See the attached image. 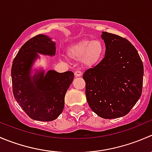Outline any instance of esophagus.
<instances>
[{
  "label": "esophagus",
  "mask_w": 152,
  "mask_h": 152,
  "mask_svg": "<svg viewBox=\"0 0 152 152\" xmlns=\"http://www.w3.org/2000/svg\"><path fill=\"white\" fill-rule=\"evenodd\" d=\"M82 75V73L81 70H76V72H75V76H76V77H79V76H81Z\"/></svg>",
  "instance_id": "1"
}]
</instances>
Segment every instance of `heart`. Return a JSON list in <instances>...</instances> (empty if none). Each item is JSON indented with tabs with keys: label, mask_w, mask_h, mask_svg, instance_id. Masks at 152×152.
I'll use <instances>...</instances> for the list:
<instances>
[{
	"label": "heart",
	"mask_w": 152,
	"mask_h": 152,
	"mask_svg": "<svg viewBox=\"0 0 152 152\" xmlns=\"http://www.w3.org/2000/svg\"><path fill=\"white\" fill-rule=\"evenodd\" d=\"M104 52V46L102 41L82 40L68 48V54L74 59H82L87 67L96 65L102 59Z\"/></svg>",
	"instance_id": "heart-1"
}]
</instances>
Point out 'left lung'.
Instances as JSON below:
<instances>
[{
	"instance_id": "8db88e82",
	"label": "left lung",
	"mask_w": 152,
	"mask_h": 152,
	"mask_svg": "<svg viewBox=\"0 0 152 152\" xmlns=\"http://www.w3.org/2000/svg\"><path fill=\"white\" fill-rule=\"evenodd\" d=\"M104 59L83 74L87 103L105 119L128 114L141 96L143 65L134 45L125 38L103 31Z\"/></svg>"
}]
</instances>
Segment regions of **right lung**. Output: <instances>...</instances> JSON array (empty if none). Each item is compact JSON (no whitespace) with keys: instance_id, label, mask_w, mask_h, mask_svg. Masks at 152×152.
<instances>
[{"instance_id":"right-lung-1","label":"right lung","mask_w":152,"mask_h":152,"mask_svg":"<svg viewBox=\"0 0 152 152\" xmlns=\"http://www.w3.org/2000/svg\"><path fill=\"white\" fill-rule=\"evenodd\" d=\"M39 54L54 56L56 43L49 37L39 34L27 41L18 51L12 66V81L15 100L31 119L52 121L63 111L65 96L73 82L72 71L58 73L32 67Z\"/></svg>"}]
</instances>
